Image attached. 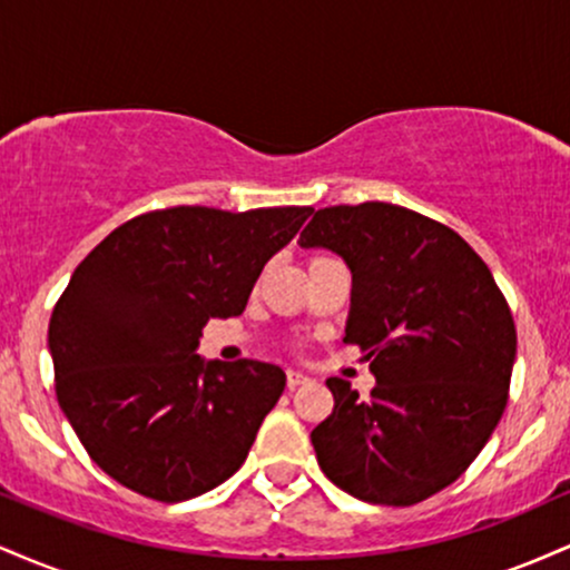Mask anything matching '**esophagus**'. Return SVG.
Returning a JSON list of instances; mask_svg holds the SVG:
<instances>
[{
  "label": "esophagus",
  "instance_id": "1",
  "mask_svg": "<svg viewBox=\"0 0 570 570\" xmlns=\"http://www.w3.org/2000/svg\"><path fill=\"white\" fill-rule=\"evenodd\" d=\"M305 383H311V377L303 375V372H297V370H286V389L294 391Z\"/></svg>",
  "mask_w": 570,
  "mask_h": 570
}]
</instances>
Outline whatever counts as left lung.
Here are the masks:
<instances>
[{"label":"left lung","instance_id":"1","mask_svg":"<svg viewBox=\"0 0 570 570\" xmlns=\"http://www.w3.org/2000/svg\"><path fill=\"white\" fill-rule=\"evenodd\" d=\"M299 246L348 263L343 340L377 377L370 399L326 381L335 410L311 431L318 466L353 499L426 501L466 472L507 407L517 353L507 297L461 235L394 203L318 208Z\"/></svg>","mask_w":570,"mask_h":570}]
</instances>
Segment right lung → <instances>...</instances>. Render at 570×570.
Returning a JSON list of instances; mask_svg holds the SVG:
<instances>
[{
    "instance_id": "1",
    "label": "right lung",
    "mask_w": 570,
    "mask_h": 570,
    "mask_svg": "<svg viewBox=\"0 0 570 570\" xmlns=\"http://www.w3.org/2000/svg\"><path fill=\"white\" fill-rule=\"evenodd\" d=\"M311 206H174L122 222L71 273L48 330L56 396L82 448L144 499L176 503L246 461L286 375L203 362L208 318L240 316Z\"/></svg>"
}]
</instances>
